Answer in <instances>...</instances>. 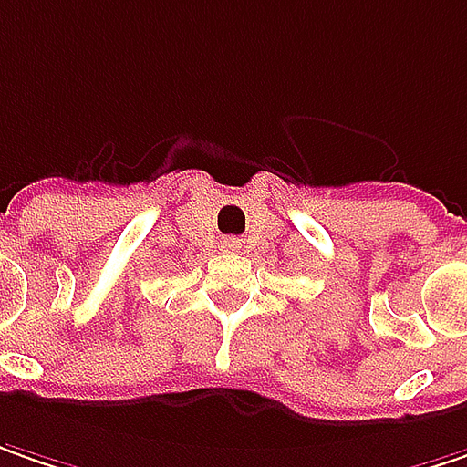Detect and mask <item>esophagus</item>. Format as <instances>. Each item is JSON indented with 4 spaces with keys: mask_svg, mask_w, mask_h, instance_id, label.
<instances>
[{
    "mask_svg": "<svg viewBox=\"0 0 467 467\" xmlns=\"http://www.w3.org/2000/svg\"><path fill=\"white\" fill-rule=\"evenodd\" d=\"M227 248H233V243H227Z\"/></svg>",
    "mask_w": 467,
    "mask_h": 467,
    "instance_id": "obj_1",
    "label": "esophagus"
}]
</instances>
